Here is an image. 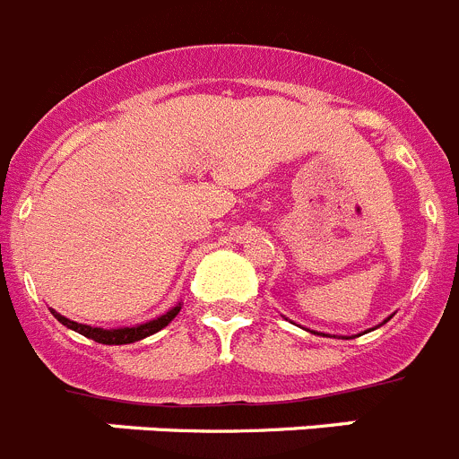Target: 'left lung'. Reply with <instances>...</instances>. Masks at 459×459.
Returning <instances> with one entry per match:
<instances>
[{"mask_svg":"<svg viewBox=\"0 0 459 459\" xmlns=\"http://www.w3.org/2000/svg\"><path fill=\"white\" fill-rule=\"evenodd\" d=\"M392 316H394V314H392ZM392 316H389V318H392ZM389 318H385V321H382V323H380V325H385V323H386V321H389ZM309 332H314V330H309ZM314 334H318V332H314ZM323 336H327V334H323Z\"/></svg>","mask_w":459,"mask_h":459,"instance_id":"8db88e82","label":"left lung"}]
</instances>
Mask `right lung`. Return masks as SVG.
Here are the masks:
<instances>
[{"label":"right lung","mask_w":459,"mask_h":459,"mask_svg":"<svg viewBox=\"0 0 459 459\" xmlns=\"http://www.w3.org/2000/svg\"><path fill=\"white\" fill-rule=\"evenodd\" d=\"M179 309H182V302L175 307H170L166 314H161V316L152 318V321L147 323H138V325H129V327H111V330H104V327H92V325H83V323H77V321H70V318L61 316L58 312H54V318H56L58 323H63L65 327H70V330L79 332V334L88 336V339H92V342L98 343H107V346H125V343H134V342H141V339H145V336L154 334V332L163 330V327L168 325V323L172 321V318L178 316Z\"/></svg>","instance_id":"1"}]
</instances>
